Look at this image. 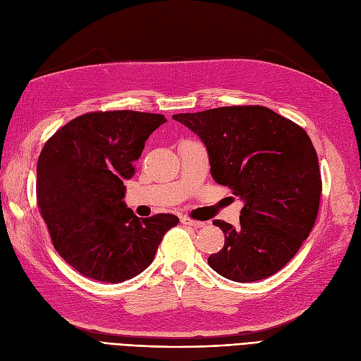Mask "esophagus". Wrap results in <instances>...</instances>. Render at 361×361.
Returning a JSON list of instances; mask_svg holds the SVG:
<instances>
[{
  "instance_id": "1",
  "label": "esophagus",
  "mask_w": 361,
  "mask_h": 361,
  "mask_svg": "<svg viewBox=\"0 0 361 361\" xmlns=\"http://www.w3.org/2000/svg\"><path fill=\"white\" fill-rule=\"evenodd\" d=\"M180 223L182 224H187V226H191V227H195V228H199V227H203L204 226V223L203 221H197V220H192V218H190V216H180Z\"/></svg>"
}]
</instances>
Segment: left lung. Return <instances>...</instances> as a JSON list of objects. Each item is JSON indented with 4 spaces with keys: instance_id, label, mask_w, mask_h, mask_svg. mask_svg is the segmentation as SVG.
I'll list each match as a JSON object with an SVG mask.
<instances>
[{
    "instance_id": "8db88e82",
    "label": "left lung",
    "mask_w": 361,
    "mask_h": 361,
    "mask_svg": "<svg viewBox=\"0 0 361 361\" xmlns=\"http://www.w3.org/2000/svg\"><path fill=\"white\" fill-rule=\"evenodd\" d=\"M203 141L216 183L244 202L239 226L214 220L224 247L207 259L218 274L250 283L276 274L312 232L322 191L312 140L267 106L174 114Z\"/></svg>"
}]
</instances>
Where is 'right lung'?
<instances>
[{"instance_id":"1","label":"right lung","mask_w":361,"mask_h":361,"mask_svg":"<svg viewBox=\"0 0 361 361\" xmlns=\"http://www.w3.org/2000/svg\"><path fill=\"white\" fill-rule=\"evenodd\" d=\"M162 114L89 113L60 128L37 161V204L59 255L82 276L122 283L143 272L171 214L138 218L123 202L125 180Z\"/></svg>"}]
</instances>
